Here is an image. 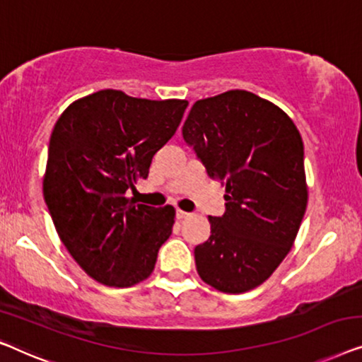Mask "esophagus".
<instances>
[{"mask_svg": "<svg viewBox=\"0 0 362 362\" xmlns=\"http://www.w3.org/2000/svg\"><path fill=\"white\" fill-rule=\"evenodd\" d=\"M190 216V213H187V211H183V210H177V218H179V220H185V218H188Z\"/></svg>", "mask_w": 362, "mask_h": 362, "instance_id": "obj_1", "label": "esophagus"}]
</instances>
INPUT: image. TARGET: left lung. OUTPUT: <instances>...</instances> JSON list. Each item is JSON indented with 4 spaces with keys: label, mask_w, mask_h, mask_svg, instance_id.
<instances>
[{
    "label": "left lung",
    "mask_w": 362,
    "mask_h": 362,
    "mask_svg": "<svg viewBox=\"0 0 362 362\" xmlns=\"http://www.w3.org/2000/svg\"><path fill=\"white\" fill-rule=\"evenodd\" d=\"M226 213L195 247L202 281L225 293L264 284L292 249L308 202L302 136L277 105L246 90L195 101L183 123Z\"/></svg>",
    "instance_id": "8db88e82"
}]
</instances>
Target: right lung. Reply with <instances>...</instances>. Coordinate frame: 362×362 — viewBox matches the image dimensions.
I'll return each instance as SVG.
<instances>
[{
  "mask_svg": "<svg viewBox=\"0 0 362 362\" xmlns=\"http://www.w3.org/2000/svg\"><path fill=\"white\" fill-rule=\"evenodd\" d=\"M187 100L100 90L55 123L42 180L60 241L96 282L132 287L154 271L175 208L136 205L126 192L147 179L152 157L179 128Z\"/></svg>",
  "mask_w": 362,
  "mask_h": 362,
  "instance_id": "add662e5",
  "label": "right lung"
}]
</instances>
